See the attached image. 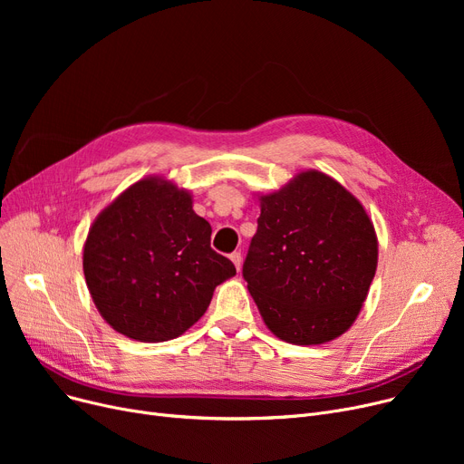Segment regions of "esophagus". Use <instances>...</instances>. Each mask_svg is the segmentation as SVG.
<instances>
[{
  "mask_svg": "<svg viewBox=\"0 0 464 464\" xmlns=\"http://www.w3.org/2000/svg\"><path fill=\"white\" fill-rule=\"evenodd\" d=\"M229 257H231V261L235 263L237 271H240V266H242V256H240V252H233Z\"/></svg>",
  "mask_w": 464,
  "mask_h": 464,
  "instance_id": "esophagus-1",
  "label": "esophagus"
}]
</instances>
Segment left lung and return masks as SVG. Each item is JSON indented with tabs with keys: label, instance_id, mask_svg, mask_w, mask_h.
I'll use <instances>...</instances> for the list:
<instances>
[{
	"label": "left lung",
	"instance_id": "obj_1",
	"mask_svg": "<svg viewBox=\"0 0 464 464\" xmlns=\"http://www.w3.org/2000/svg\"><path fill=\"white\" fill-rule=\"evenodd\" d=\"M376 263L378 240L362 205L336 180L306 170L261 198L242 278L266 327L310 346L355 322Z\"/></svg>",
	"mask_w": 464,
	"mask_h": 464
}]
</instances>
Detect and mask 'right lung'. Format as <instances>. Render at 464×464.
Here are the masks:
<instances>
[{
	"instance_id": "add662e5",
	"label": "right lung",
	"mask_w": 464,
	"mask_h": 464,
	"mask_svg": "<svg viewBox=\"0 0 464 464\" xmlns=\"http://www.w3.org/2000/svg\"><path fill=\"white\" fill-rule=\"evenodd\" d=\"M212 227L186 189L160 179L128 188L93 222L84 276L107 324L140 343L177 338L207 312L235 265L210 248Z\"/></svg>"
}]
</instances>
